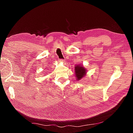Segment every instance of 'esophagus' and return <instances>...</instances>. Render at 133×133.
<instances>
[{
    "label": "esophagus",
    "instance_id": "1",
    "mask_svg": "<svg viewBox=\"0 0 133 133\" xmlns=\"http://www.w3.org/2000/svg\"><path fill=\"white\" fill-rule=\"evenodd\" d=\"M58 61L59 62H64V60L63 59H58Z\"/></svg>",
    "mask_w": 133,
    "mask_h": 133
}]
</instances>
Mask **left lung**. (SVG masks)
<instances>
[{"mask_svg": "<svg viewBox=\"0 0 133 133\" xmlns=\"http://www.w3.org/2000/svg\"><path fill=\"white\" fill-rule=\"evenodd\" d=\"M75 71L76 79L77 80H80V79H82L87 73V70H85V69L80 64L77 65L75 67Z\"/></svg>", "mask_w": 133, "mask_h": 133, "instance_id": "8db88e82", "label": "left lung"}]
</instances>
